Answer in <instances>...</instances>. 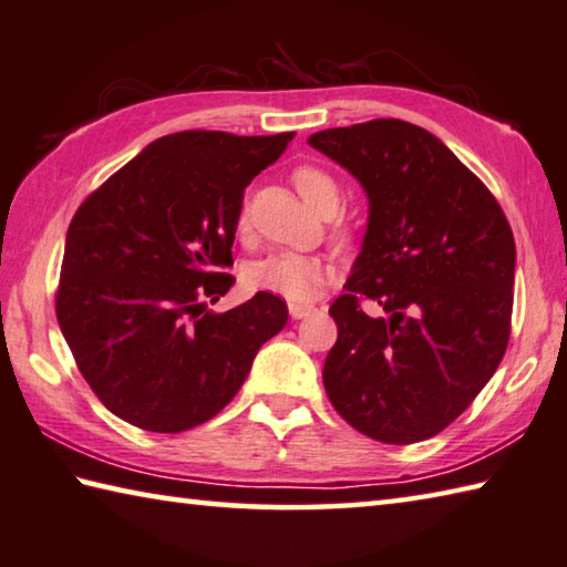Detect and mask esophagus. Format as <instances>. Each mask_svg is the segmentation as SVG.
I'll return each instance as SVG.
<instances>
[{
	"instance_id": "34e87169",
	"label": "esophagus",
	"mask_w": 567,
	"mask_h": 567,
	"mask_svg": "<svg viewBox=\"0 0 567 567\" xmlns=\"http://www.w3.org/2000/svg\"><path fill=\"white\" fill-rule=\"evenodd\" d=\"M287 307H290V317L292 319H302V317L315 312V305H310V302H290Z\"/></svg>"
}]
</instances>
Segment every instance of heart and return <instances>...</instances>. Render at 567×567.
<instances>
[{
  "label": "heart",
  "mask_w": 567,
  "mask_h": 567,
  "mask_svg": "<svg viewBox=\"0 0 567 567\" xmlns=\"http://www.w3.org/2000/svg\"><path fill=\"white\" fill-rule=\"evenodd\" d=\"M292 183L297 193L302 195L307 205L315 210L327 203H339V183L334 176L317 166H300L292 173ZM248 220V213H240V225ZM334 262L322 255H302V252H272L262 260L252 262L245 270V285L250 290L282 295L287 300L302 302L322 290L332 280Z\"/></svg>",
  "instance_id": "obj_1"
}]
</instances>
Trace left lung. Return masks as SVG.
I'll return each instance as SVG.
<instances>
[{
  "mask_svg": "<svg viewBox=\"0 0 567 567\" xmlns=\"http://www.w3.org/2000/svg\"><path fill=\"white\" fill-rule=\"evenodd\" d=\"M362 185L369 218L347 295L327 396L384 444L436 436L496 372L511 337L516 243L491 190L434 133L399 118L307 138ZM383 307L367 316L358 297Z\"/></svg>",
  "mask_w": 567,
  "mask_h": 567,
  "instance_id": "left-lung-1",
  "label": "left lung"
}]
</instances>
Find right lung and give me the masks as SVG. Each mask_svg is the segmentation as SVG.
<instances>
[{"label":"right lung","mask_w":567,"mask_h":567,"mask_svg":"<svg viewBox=\"0 0 567 567\" xmlns=\"http://www.w3.org/2000/svg\"><path fill=\"white\" fill-rule=\"evenodd\" d=\"M295 133L181 131L153 141L81 203L56 295L66 344L104 406L178 434L238 394L252 359L287 324L270 292L228 312L243 193Z\"/></svg>","instance_id":"obj_1"}]
</instances>
